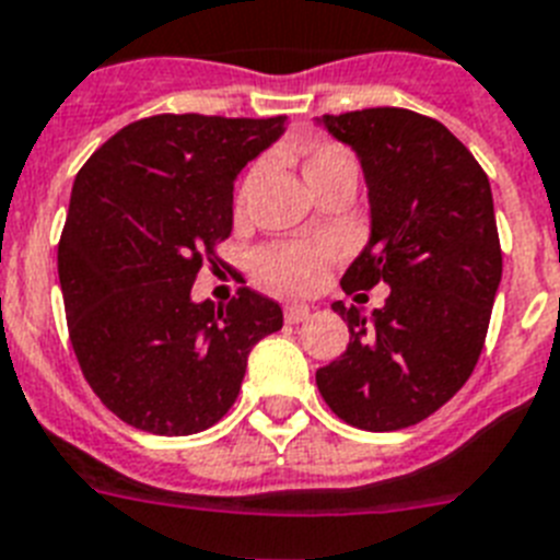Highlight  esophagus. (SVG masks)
<instances>
[{"instance_id":"1","label":"esophagus","mask_w":560,"mask_h":560,"mask_svg":"<svg viewBox=\"0 0 560 560\" xmlns=\"http://www.w3.org/2000/svg\"><path fill=\"white\" fill-rule=\"evenodd\" d=\"M312 314V306H306V303H289L285 306V320L289 323H303Z\"/></svg>"}]
</instances>
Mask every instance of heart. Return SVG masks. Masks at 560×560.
<instances>
[{"label": "heart", "instance_id": "heart-1", "mask_svg": "<svg viewBox=\"0 0 560 560\" xmlns=\"http://www.w3.org/2000/svg\"><path fill=\"white\" fill-rule=\"evenodd\" d=\"M337 171H354L352 154L340 145H312L303 156V174L308 186L331 177ZM257 271L271 289L306 291L323 275V252L312 246H280L269 248L257 257Z\"/></svg>", "mask_w": 560, "mask_h": 560}]
</instances>
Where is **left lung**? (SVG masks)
<instances>
[{"instance_id": "left-lung-1", "label": "left lung", "mask_w": 560, "mask_h": 560, "mask_svg": "<svg viewBox=\"0 0 560 560\" xmlns=\"http://www.w3.org/2000/svg\"><path fill=\"white\" fill-rule=\"evenodd\" d=\"M317 125L358 154L369 191V243L343 291L389 285L372 314L331 303L349 346L317 369L337 418L392 432L438 412L472 374L501 285L492 188L455 133L406 108H366Z\"/></svg>"}]
</instances>
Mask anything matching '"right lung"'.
<instances>
[{
  "label": "right lung",
  "mask_w": 560,
  "mask_h": 560,
  "mask_svg": "<svg viewBox=\"0 0 560 560\" xmlns=\"http://www.w3.org/2000/svg\"><path fill=\"white\" fill-rule=\"evenodd\" d=\"M285 117L160 114L125 125L73 179L59 240L71 346L96 397L128 427L194 435L237 400L248 352L283 326L252 289L191 300L234 223V179Z\"/></svg>",
  "instance_id": "add662e5"
}]
</instances>
